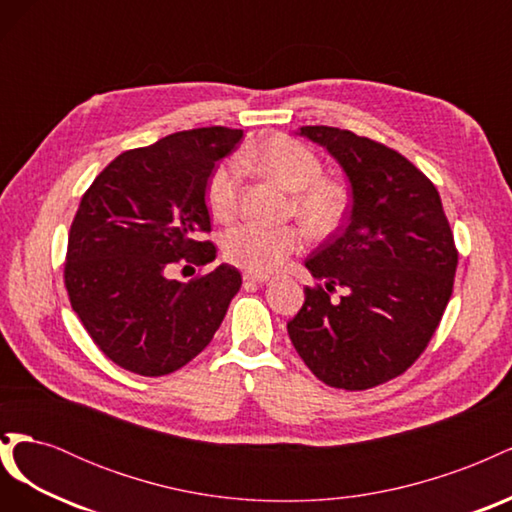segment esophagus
Returning <instances> with one entry per match:
<instances>
[{
    "instance_id": "obj_1",
    "label": "esophagus",
    "mask_w": 512,
    "mask_h": 512,
    "mask_svg": "<svg viewBox=\"0 0 512 512\" xmlns=\"http://www.w3.org/2000/svg\"><path fill=\"white\" fill-rule=\"evenodd\" d=\"M271 280L269 275H258V273H243V282H252V284H267Z\"/></svg>"
}]
</instances>
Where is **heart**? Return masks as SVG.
I'll return each instance as SVG.
<instances>
[{
	"mask_svg": "<svg viewBox=\"0 0 512 512\" xmlns=\"http://www.w3.org/2000/svg\"><path fill=\"white\" fill-rule=\"evenodd\" d=\"M247 162L273 177L286 190L294 192V213L318 237H327L344 224L350 209L348 188L337 179L324 177V166L316 153L290 136H271L260 143ZM241 166L220 164L207 183V205L213 218L228 220L239 203ZM305 232L297 224L265 226L243 222L230 226L222 237L224 258L250 273H273L299 252Z\"/></svg>",
	"mask_w": 512,
	"mask_h": 512,
	"instance_id": "1",
	"label": "heart"
}]
</instances>
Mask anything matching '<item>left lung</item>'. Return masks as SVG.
<instances>
[{
	"instance_id": "1",
	"label": "left lung",
	"mask_w": 512,
	"mask_h": 512,
	"mask_svg": "<svg viewBox=\"0 0 512 512\" xmlns=\"http://www.w3.org/2000/svg\"><path fill=\"white\" fill-rule=\"evenodd\" d=\"M301 136L344 168L352 207L305 260L324 286L305 288L288 335L318 380L365 391L404 374L436 333L457 271L453 230L436 185L395 149L329 126ZM337 285L347 297L333 302Z\"/></svg>"
}]
</instances>
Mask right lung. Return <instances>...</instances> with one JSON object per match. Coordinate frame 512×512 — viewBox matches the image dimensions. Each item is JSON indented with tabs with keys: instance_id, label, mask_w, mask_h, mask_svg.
Returning a JSON list of instances; mask_svg holds the SVG:
<instances>
[{
	"instance_id": "obj_1",
	"label": "right lung",
	"mask_w": 512,
	"mask_h": 512,
	"mask_svg": "<svg viewBox=\"0 0 512 512\" xmlns=\"http://www.w3.org/2000/svg\"><path fill=\"white\" fill-rule=\"evenodd\" d=\"M241 138L222 126L168 134L123 151L81 198L64 265L70 305L94 344L132 374L158 378L190 363L241 288L230 265L188 284L170 277L179 260H215V245L203 241L207 183Z\"/></svg>"
}]
</instances>
